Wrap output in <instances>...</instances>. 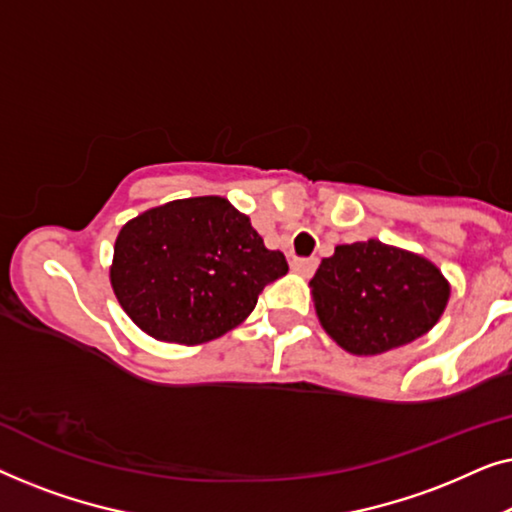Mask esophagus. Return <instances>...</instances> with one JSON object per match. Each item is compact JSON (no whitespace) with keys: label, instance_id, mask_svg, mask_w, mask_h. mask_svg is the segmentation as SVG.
Returning a JSON list of instances; mask_svg holds the SVG:
<instances>
[{"label":"esophagus","instance_id":"34e87169","mask_svg":"<svg viewBox=\"0 0 512 512\" xmlns=\"http://www.w3.org/2000/svg\"><path fill=\"white\" fill-rule=\"evenodd\" d=\"M317 265H319V261L314 256H310V258H293V261H291L293 272H300V275H305V277H310L312 272L317 270Z\"/></svg>","mask_w":512,"mask_h":512}]
</instances>
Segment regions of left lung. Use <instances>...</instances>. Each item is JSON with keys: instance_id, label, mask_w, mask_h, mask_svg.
Segmentation results:
<instances>
[{"instance_id": "8db88e82", "label": "left lung", "mask_w": 512, "mask_h": 512, "mask_svg": "<svg viewBox=\"0 0 512 512\" xmlns=\"http://www.w3.org/2000/svg\"><path fill=\"white\" fill-rule=\"evenodd\" d=\"M310 286L321 326L359 356L417 340L436 326L450 298L436 265L380 240L335 247Z\"/></svg>"}]
</instances>
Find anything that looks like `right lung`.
Wrapping results in <instances>:
<instances>
[{
	"instance_id": "add662e5",
	"label": "right lung",
	"mask_w": 512,
	"mask_h": 512,
	"mask_svg": "<svg viewBox=\"0 0 512 512\" xmlns=\"http://www.w3.org/2000/svg\"><path fill=\"white\" fill-rule=\"evenodd\" d=\"M286 272L284 254L265 249L249 216L207 195L167 202L125 223L111 286L151 338L200 345L242 324L265 286Z\"/></svg>"
}]
</instances>
